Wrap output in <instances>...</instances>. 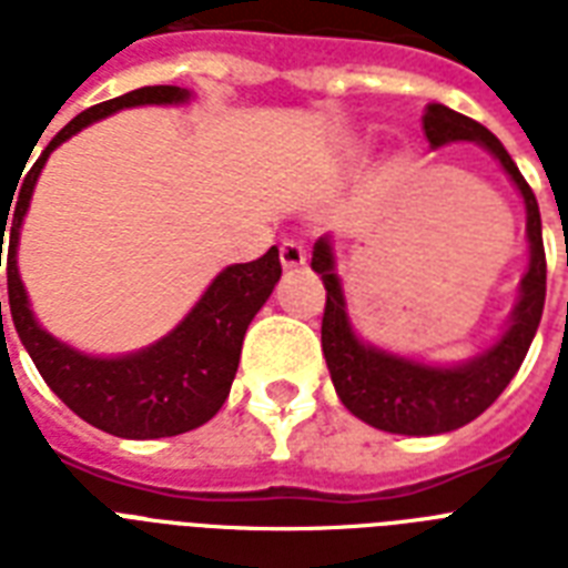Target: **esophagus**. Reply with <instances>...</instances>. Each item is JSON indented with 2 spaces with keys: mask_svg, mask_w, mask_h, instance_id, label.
<instances>
[{
  "mask_svg": "<svg viewBox=\"0 0 568 568\" xmlns=\"http://www.w3.org/2000/svg\"><path fill=\"white\" fill-rule=\"evenodd\" d=\"M280 262H283L285 271H297V267L306 265V247H303L301 241L285 239L280 244Z\"/></svg>",
  "mask_w": 568,
  "mask_h": 568,
  "instance_id": "obj_1",
  "label": "esophagus"
}]
</instances>
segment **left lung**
Segmentation results:
<instances>
[{
  "label": "left lung",
  "instance_id": "obj_1",
  "mask_svg": "<svg viewBox=\"0 0 568 568\" xmlns=\"http://www.w3.org/2000/svg\"><path fill=\"white\" fill-rule=\"evenodd\" d=\"M424 135L430 146H445L450 141H477L501 162L528 209L530 267L521 280V294L513 310L510 327L475 359L454 368H433L413 363L404 356L386 354L359 342L347 318L345 292L336 274V256L329 239L315 241L312 271L321 274L327 288V306L321 321V347L327 359L329 377L342 404L372 424L377 430L404 433V436H436L450 433L463 424L475 422L477 415L495 404L507 383L516 377L525 363L530 342L537 336L542 306H546V247H542V221H539L537 196L519 173L504 144L480 126L477 120L433 102L424 109Z\"/></svg>",
  "mask_w": 568,
  "mask_h": 568
}]
</instances>
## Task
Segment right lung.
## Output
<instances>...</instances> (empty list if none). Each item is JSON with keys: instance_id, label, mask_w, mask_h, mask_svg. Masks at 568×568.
<instances>
[{"instance_id": "right-lung-1", "label": "right lung", "mask_w": 568, "mask_h": 568, "mask_svg": "<svg viewBox=\"0 0 568 568\" xmlns=\"http://www.w3.org/2000/svg\"><path fill=\"white\" fill-rule=\"evenodd\" d=\"M189 97L191 93L176 84H150V88H138L118 100L100 102L75 114L49 141L34 168L26 173L20 194L13 196L17 203L13 214H8L11 205L0 209V247L4 244V226H11L4 274H8V303H11L17 336L29 351L31 363L38 365L40 377L47 379V386L79 418L123 439L180 436L205 424L221 409L239 372L241 342H244L250 321L265 306L276 280L283 276L280 250L271 247L256 262L230 265L221 271L205 288L203 297L196 301L194 310L185 315V321L171 329L162 342L138 354L102 359V356H88L67 347L34 321L20 271H17V241H20L22 217L29 212L34 182L58 144H64L67 138H73L84 126L120 109L173 105V102H185Z\"/></svg>"}]
</instances>
